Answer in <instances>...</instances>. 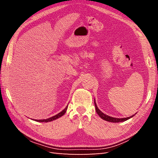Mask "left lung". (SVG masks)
<instances>
[{
    "instance_id": "obj_1",
    "label": "left lung",
    "mask_w": 158,
    "mask_h": 158,
    "mask_svg": "<svg viewBox=\"0 0 158 158\" xmlns=\"http://www.w3.org/2000/svg\"><path fill=\"white\" fill-rule=\"evenodd\" d=\"M94 105H95V107H96V113H98V115L101 117V118L104 120L107 121V122H113V123H119V122H125V121L129 119L130 118H132L133 116H135V115H132V116L128 117H125V118H115V117H110L106 115V114H104L101 110H100L98 108V106L96 105V103L95 101V99H94Z\"/></svg>"
}]
</instances>
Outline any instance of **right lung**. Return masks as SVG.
<instances>
[{
	"instance_id": "right-lung-1",
	"label": "right lung",
	"mask_w": 158,
	"mask_h": 158,
	"mask_svg": "<svg viewBox=\"0 0 158 158\" xmlns=\"http://www.w3.org/2000/svg\"><path fill=\"white\" fill-rule=\"evenodd\" d=\"M67 109H68V105H67L66 106V108L62 110L61 112H60L59 113L57 114V115L53 116L52 117H49V118L48 119H39V120H37V119H35V121H36V122H52V121H53V120H56L57 119L60 118V117H62L63 115H64V113H66Z\"/></svg>"
}]
</instances>
